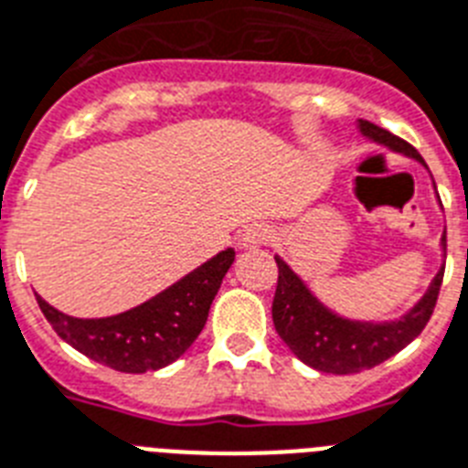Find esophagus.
Segmentation results:
<instances>
[{
	"label": "esophagus",
	"mask_w": 468,
	"mask_h": 468,
	"mask_svg": "<svg viewBox=\"0 0 468 468\" xmlns=\"http://www.w3.org/2000/svg\"><path fill=\"white\" fill-rule=\"evenodd\" d=\"M269 238H271V230L267 226H250L240 235V247L242 250H257V247L267 245Z\"/></svg>",
	"instance_id": "34e87169"
}]
</instances>
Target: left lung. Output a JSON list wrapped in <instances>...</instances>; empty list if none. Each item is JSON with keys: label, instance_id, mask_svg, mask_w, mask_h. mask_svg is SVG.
Returning <instances> with one entry per match:
<instances>
[{"label": "left lung", "instance_id": "left-lung-1", "mask_svg": "<svg viewBox=\"0 0 468 468\" xmlns=\"http://www.w3.org/2000/svg\"><path fill=\"white\" fill-rule=\"evenodd\" d=\"M356 127L370 144H378L392 154L413 158L428 170L419 151L411 144H406L404 139H399V136L389 134L387 129L366 122V120H358ZM432 189L438 192L435 182H432ZM444 250H447V233H442V238H440L442 257ZM273 260L279 264V286H276L271 305L273 326H276L283 344L305 366L320 372H329V375H353V372L375 367L411 344L431 320L444 273V264H440L438 273L432 276L419 303L409 307L401 317L358 320V317H346V314L324 305L314 295L313 288L307 286V281L281 254H273Z\"/></svg>", "mask_w": 468, "mask_h": 468}]
</instances>
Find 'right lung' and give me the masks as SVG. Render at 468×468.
<instances>
[{
    "instance_id": "right-lung-1",
    "label": "right lung",
    "mask_w": 468,
    "mask_h": 468,
    "mask_svg": "<svg viewBox=\"0 0 468 468\" xmlns=\"http://www.w3.org/2000/svg\"><path fill=\"white\" fill-rule=\"evenodd\" d=\"M233 261V247L221 250L142 305L110 317H71L36 298L52 329L90 360L120 372L161 370L195 344Z\"/></svg>"
}]
</instances>
